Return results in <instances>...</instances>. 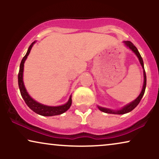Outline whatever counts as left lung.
Listing matches in <instances>:
<instances>
[{
	"mask_svg": "<svg viewBox=\"0 0 159 159\" xmlns=\"http://www.w3.org/2000/svg\"><path fill=\"white\" fill-rule=\"evenodd\" d=\"M125 43V45L127 46L128 48L131 50V51L133 52V53L137 56V57L138 58L139 61H140L141 66L143 67V77H144V82H143V89L141 90V93L140 95H138V97L135 100H134L133 101L130 102L129 103L127 104V105L123 106L122 108H120V109H111V108H105V107H101V106H98V108L100 111H103L104 113H107V114H127V113H129L134 109V108L136 107L138 105L139 103H140V100L142 99L145 93V88H146V75H145V71L144 69V64H143V58L141 57L140 53H139L138 50L137 49V48L134 46V45L132 44V43L130 42V41H124L123 42Z\"/></svg>",
	"mask_w": 159,
	"mask_h": 159,
	"instance_id": "obj_1",
	"label": "left lung"
}]
</instances>
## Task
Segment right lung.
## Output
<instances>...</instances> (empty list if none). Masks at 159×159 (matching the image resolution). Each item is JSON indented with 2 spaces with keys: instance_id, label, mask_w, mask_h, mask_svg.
I'll return each mask as SVG.
<instances>
[{
  "instance_id": "add662e5",
  "label": "right lung",
  "mask_w": 159,
  "mask_h": 159,
  "mask_svg": "<svg viewBox=\"0 0 159 159\" xmlns=\"http://www.w3.org/2000/svg\"><path fill=\"white\" fill-rule=\"evenodd\" d=\"M36 43V41H34L31 45H30L29 48L27 50V53L24 56V58L21 60L20 67H19V71L18 75V83H19V90H20L21 95L23 98L24 101H25V103L28 106L30 109L33 111L34 112H35L36 114L41 116H56V115H60L62 114L63 113L66 112L67 110L70 108L71 105V95L69 97L68 101L64 105L61 106H47L42 104L39 102L36 101L35 100H34L29 95V93L26 90L25 84H24L23 81V72H24V65H25V62L26 59L27 58V56H29L31 51L32 46L34 43Z\"/></svg>"
}]
</instances>
